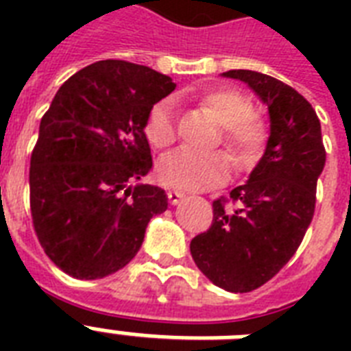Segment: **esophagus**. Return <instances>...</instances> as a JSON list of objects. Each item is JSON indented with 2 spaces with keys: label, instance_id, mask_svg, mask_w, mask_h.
Masks as SVG:
<instances>
[{
  "label": "esophagus",
  "instance_id": "obj_1",
  "mask_svg": "<svg viewBox=\"0 0 351 351\" xmlns=\"http://www.w3.org/2000/svg\"><path fill=\"white\" fill-rule=\"evenodd\" d=\"M167 197H169V202L173 204V206H176V204H180L184 198H186V195L180 191H169L167 193Z\"/></svg>",
  "mask_w": 351,
  "mask_h": 351
}]
</instances>
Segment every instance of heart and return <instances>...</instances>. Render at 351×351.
Wrapping results in <instances>:
<instances>
[{"mask_svg":"<svg viewBox=\"0 0 351 351\" xmlns=\"http://www.w3.org/2000/svg\"><path fill=\"white\" fill-rule=\"evenodd\" d=\"M200 104L222 123V140L239 164H251L264 142V129L251 117V104L244 95L226 87H215L200 95ZM145 136L156 149L175 142V106L160 100L145 120ZM230 175V160L224 153L200 154L182 149L165 156L158 165V180L182 191H198L217 186Z\"/></svg>","mask_w":351,"mask_h":351,"instance_id":"heart-1","label":"heart"}]
</instances>
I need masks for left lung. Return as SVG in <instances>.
Here are the masks:
<instances>
[{
	"instance_id": "left-lung-1",
	"label": "left lung",
	"mask_w": 351,
	"mask_h": 351,
	"mask_svg": "<svg viewBox=\"0 0 351 351\" xmlns=\"http://www.w3.org/2000/svg\"><path fill=\"white\" fill-rule=\"evenodd\" d=\"M267 107L269 136L250 178L213 202V224L191 240L197 267L219 288L247 293L275 277L295 255L315 211L326 164L321 121L304 96L255 71H228Z\"/></svg>"
}]
</instances>
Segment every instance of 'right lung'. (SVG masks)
I'll return each mask as SVG.
<instances>
[{
  "instance_id": "add662e5",
  "label": "right lung",
  "mask_w": 351,
  "mask_h": 351,
  "mask_svg": "<svg viewBox=\"0 0 351 351\" xmlns=\"http://www.w3.org/2000/svg\"><path fill=\"white\" fill-rule=\"evenodd\" d=\"M145 65L104 60L58 89L30 158V211L41 247L82 280L117 273L142 247L164 189L140 184L153 167L145 120L175 90Z\"/></svg>"
}]
</instances>
